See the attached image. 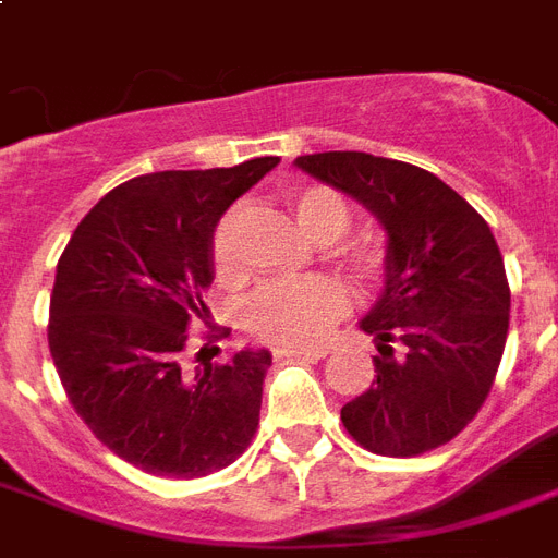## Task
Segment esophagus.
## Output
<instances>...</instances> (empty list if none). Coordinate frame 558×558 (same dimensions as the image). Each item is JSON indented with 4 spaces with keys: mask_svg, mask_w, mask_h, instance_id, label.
Here are the masks:
<instances>
[{
    "mask_svg": "<svg viewBox=\"0 0 558 558\" xmlns=\"http://www.w3.org/2000/svg\"><path fill=\"white\" fill-rule=\"evenodd\" d=\"M330 353V348H275L271 356L275 359H324Z\"/></svg>",
    "mask_w": 558,
    "mask_h": 558,
    "instance_id": "esophagus-1",
    "label": "esophagus"
}]
</instances>
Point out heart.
Listing matches in <instances>:
<instances>
[{
    "mask_svg": "<svg viewBox=\"0 0 558 558\" xmlns=\"http://www.w3.org/2000/svg\"><path fill=\"white\" fill-rule=\"evenodd\" d=\"M292 214L298 228L313 243H336L350 228V208L330 187H306L292 196ZM236 226L240 214L226 210L210 234V263L219 283H236L243 278V263L236 254ZM339 260L362 283L373 287L385 275V252L376 243L353 240L339 248ZM350 298L339 280L313 275L301 280L263 283L243 310L245 330L257 339L283 348H313L330 336L332 324L348 313Z\"/></svg>",
    "mask_w": 558,
    "mask_h": 558,
    "instance_id": "1",
    "label": "heart"
}]
</instances>
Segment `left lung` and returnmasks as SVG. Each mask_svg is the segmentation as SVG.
<instances>
[{
  "label": "left lung",
  "mask_w": 558,
  "mask_h": 558,
  "mask_svg": "<svg viewBox=\"0 0 558 558\" xmlns=\"http://www.w3.org/2000/svg\"><path fill=\"white\" fill-rule=\"evenodd\" d=\"M295 165L362 202L388 234L385 289L362 318L376 373L341 423L385 458L437 449L475 420L507 344L510 283L493 231L458 191L405 161L336 150Z\"/></svg>",
  "instance_id": "obj_1"
}]
</instances>
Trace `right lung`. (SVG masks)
I'll return each mask as SVG.
<instances>
[{"mask_svg": "<svg viewBox=\"0 0 558 558\" xmlns=\"http://www.w3.org/2000/svg\"><path fill=\"white\" fill-rule=\"evenodd\" d=\"M278 161L130 179L81 219L57 263L48 348L65 397L109 451L147 475L219 472L257 432L271 353L245 348L210 362L202 348L191 362L187 324L208 313L214 226Z\"/></svg>", "mask_w": 558, "mask_h": 558, "instance_id": "right-lung-1", "label": "right lung"}]
</instances>
